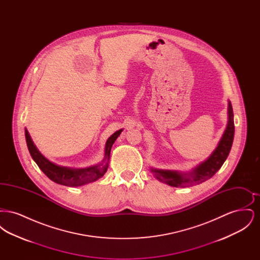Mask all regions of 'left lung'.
Listing matches in <instances>:
<instances>
[{
    "instance_id": "1",
    "label": "left lung",
    "mask_w": 260,
    "mask_h": 260,
    "mask_svg": "<svg viewBox=\"0 0 260 260\" xmlns=\"http://www.w3.org/2000/svg\"><path fill=\"white\" fill-rule=\"evenodd\" d=\"M234 114L230 101H228V123L222 137L210 157L198 165L190 173H179L176 171L151 169V173L161 182L173 187H188L196 185L210 179L222 167L227 159L234 139Z\"/></svg>"
}]
</instances>
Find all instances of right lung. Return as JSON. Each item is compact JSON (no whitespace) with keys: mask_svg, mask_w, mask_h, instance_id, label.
Listing matches in <instances>:
<instances>
[{"mask_svg":"<svg viewBox=\"0 0 260 260\" xmlns=\"http://www.w3.org/2000/svg\"><path fill=\"white\" fill-rule=\"evenodd\" d=\"M123 129H119L107 139L105 144V154H104L103 161L96 166H92L86 169H71V168L55 165L52 161H49L45 156L41 154V152L38 150L36 145L32 141V138L26 128H25V138H26L27 147L30 152L31 157L33 158L34 161H36L41 171L45 173L50 180L61 185L77 187V186L85 185L89 182H93L100 177H102L104 173L107 172L112 145L114 144L115 140L121 135Z\"/></svg>","mask_w":260,"mask_h":260,"instance_id":"obj_1","label":"right lung"}]
</instances>
